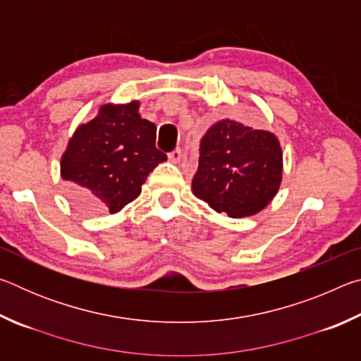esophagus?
Wrapping results in <instances>:
<instances>
[{
	"instance_id": "34e87169",
	"label": "esophagus",
	"mask_w": 361,
	"mask_h": 361,
	"mask_svg": "<svg viewBox=\"0 0 361 361\" xmlns=\"http://www.w3.org/2000/svg\"><path fill=\"white\" fill-rule=\"evenodd\" d=\"M180 159H181V149L176 148V149H173L172 152H169V161H170V162L178 164Z\"/></svg>"
}]
</instances>
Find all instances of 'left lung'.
I'll list each match as a JSON object with an SVG mask.
<instances>
[{"mask_svg":"<svg viewBox=\"0 0 361 361\" xmlns=\"http://www.w3.org/2000/svg\"><path fill=\"white\" fill-rule=\"evenodd\" d=\"M282 172L283 154L274 133L223 119L200 140L192 192L218 213L252 216L276 197Z\"/></svg>","mask_w":361,"mask_h":361,"instance_id":"obj_1","label":"left lung"}]
</instances>
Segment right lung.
Here are the masks:
<instances>
[{
    "instance_id": "obj_1",
    "label": "right lung",
    "mask_w": 361,
    "mask_h": 361,
    "mask_svg": "<svg viewBox=\"0 0 361 361\" xmlns=\"http://www.w3.org/2000/svg\"><path fill=\"white\" fill-rule=\"evenodd\" d=\"M140 103L103 105L73 133L60 161L68 199L87 213H118L167 156L156 148V126L142 119Z\"/></svg>"
}]
</instances>
